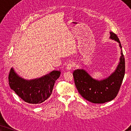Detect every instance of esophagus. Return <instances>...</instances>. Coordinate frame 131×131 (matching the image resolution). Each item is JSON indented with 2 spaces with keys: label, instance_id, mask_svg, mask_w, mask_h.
<instances>
[{
  "label": "esophagus",
  "instance_id": "34e87169",
  "mask_svg": "<svg viewBox=\"0 0 131 131\" xmlns=\"http://www.w3.org/2000/svg\"><path fill=\"white\" fill-rule=\"evenodd\" d=\"M73 67H74V65H73V64L69 63L67 64V67H66V69H67V70H71L72 69H73Z\"/></svg>",
  "mask_w": 131,
  "mask_h": 131
}]
</instances>
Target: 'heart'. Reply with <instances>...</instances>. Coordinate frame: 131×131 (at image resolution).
I'll return each instance as SVG.
<instances>
[{"label":"heart","instance_id":"1","mask_svg":"<svg viewBox=\"0 0 131 131\" xmlns=\"http://www.w3.org/2000/svg\"><path fill=\"white\" fill-rule=\"evenodd\" d=\"M54 57H54V55H52V59H54Z\"/></svg>","mask_w":131,"mask_h":131}]
</instances>
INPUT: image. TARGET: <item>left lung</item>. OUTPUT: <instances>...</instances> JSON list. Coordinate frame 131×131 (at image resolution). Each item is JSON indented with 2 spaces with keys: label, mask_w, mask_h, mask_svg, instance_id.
<instances>
[{
  "label": "left lung",
  "mask_w": 131,
  "mask_h": 131,
  "mask_svg": "<svg viewBox=\"0 0 131 131\" xmlns=\"http://www.w3.org/2000/svg\"><path fill=\"white\" fill-rule=\"evenodd\" d=\"M110 38L119 42L115 33L110 32ZM125 72L124 55L121 50V56L116 70L108 78L98 80L93 79L85 70L77 69L73 71L74 83L78 92L85 100L95 104H103L116 98L121 86Z\"/></svg>",
  "instance_id": "obj_1"
}]
</instances>
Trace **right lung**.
<instances>
[{
	"instance_id": "right-lung-1",
	"label": "right lung",
	"mask_w": 131,
	"mask_h": 131,
	"mask_svg": "<svg viewBox=\"0 0 131 131\" xmlns=\"http://www.w3.org/2000/svg\"><path fill=\"white\" fill-rule=\"evenodd\" d=\"M60 74V71L53 70L40 78L28 80L19 77L11 68L8 81L11 89L23 101L32 104H38L51 96L55 81Z\"/></svg>"
}]
</instances>
